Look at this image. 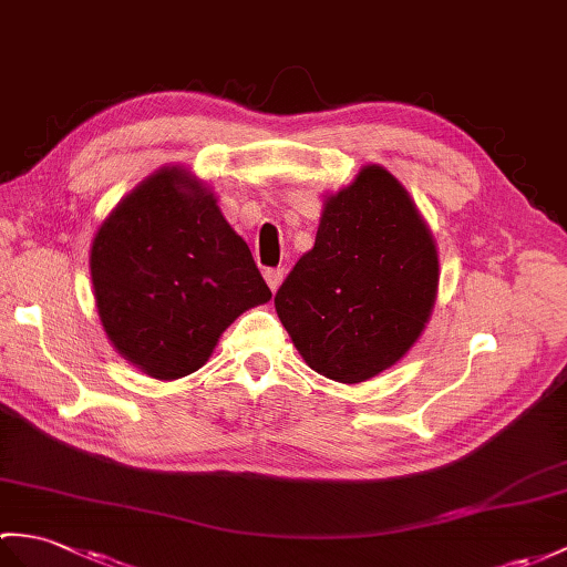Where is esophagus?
<instances>
[{
	"instance_id": "esophagus-1",
	"label": "esophagus",
	"mask_w": 567,
	"mask_h": 567,
	"mask_svg": "<svg viewBox=\"0 0 567 567\" xmlns=\"http://www.w3.org/2000/svg\"><path fill=\"white\" fill-rule=\"evenodd\" d=\"M282 278H285V268H268L266 270V282H268V287L272 289V292L280 287Z\"/></svg>"
}]
</instances>
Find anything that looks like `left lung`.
I'll list each match as a JSON object with an SVG mask.
<instances>
[{
	"mask_svg": "<svg viewBox=\"0 0 567 567\" xmlns=\"http://www.w3.org/2000/svg\"><path fill=\"white\" fill-rule=\"evenodd\" d=\"M437 285L427 221L396 176L367 164L326 195L313 248L278 289L275 311L313 372L358 384L415 346Z\"/></svg>",
	"mask_w": 567,
	"mask_h": 567,
	"instance_id": "obj_1",
	"label": "left lung"
}]
</instances>
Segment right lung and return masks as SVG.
I'll list each match as a JSON object with an SVG mask.
<instances>
[{
  "label": "right lung",
  "mask_w": 567,
  "mask_h": 567,
  "mask_svg": "<svg viewBox=\"0 0 567 567\" xmlns=\"http://www.w3.org/2000/svg\"><path fill=\"white\" fill-rule=\"evenodd\" d=\"M111 346L152 379L200 370L219 336L272 292L215 193L186 166H164L103 219L89 256Z\"/></svg>",
  "instance_id": "1"
}]
</instances>
